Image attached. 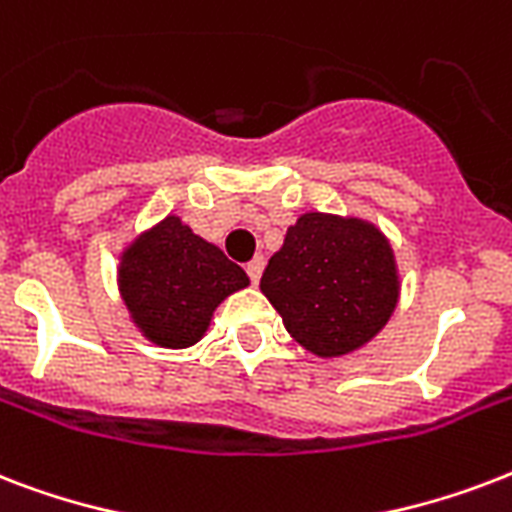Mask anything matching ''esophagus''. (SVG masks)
<instances>
[{
    "mask_svg": "<svg viewBox=\"0 0 512 512\" xmlns=\"http://www.w3.org/2000/svg\"><path fill=\"white\" fill-rule=\"evenodd\" d=\"M263 268H265L263 257H255V260H249L247 273H249V279H252V284H257V281H260V276H263Z\"/></svg>",
    "mask_w": 512,
    "mask_h": 512,
    "instance_id": "esophagus-1",
    "label": "esophagus"
}]
</instances>
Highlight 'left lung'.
<instances>
[{"label":"left lung","mask_w":512,"mask_h":512,"mask_svg":"<svg viewBox=\"0 0 512 512\" xmlns=\"http://www.w3.org/2000/svg\"><path fill=\"white\" fill-rule=\"evenodd\" d=\"M260 289L305 350L340 358L380 335L396 311L401 281L377 225L305 212L268 260Z\"/></svg>","instance_id":"8db88e82"}]
</instances>
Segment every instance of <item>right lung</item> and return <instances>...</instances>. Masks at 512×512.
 Returning <instances> with one entry per match:
<instances>
[{"label": "right lung", "mask_w": 512, "mask_h": 512, "mask_svg": "<svg viewBox=\"0 0 512 512\" xmlns=\"http://www.w3.org/2000/svg\"><path fill=\"white\" fill-rule=\"evenodd\" d=\"M116 284L140 335L162 348H191L207 335L217 305L249 287V276L167 215L124 247Z\"/></svg>", "instance_id": "1"}]
</instances>
